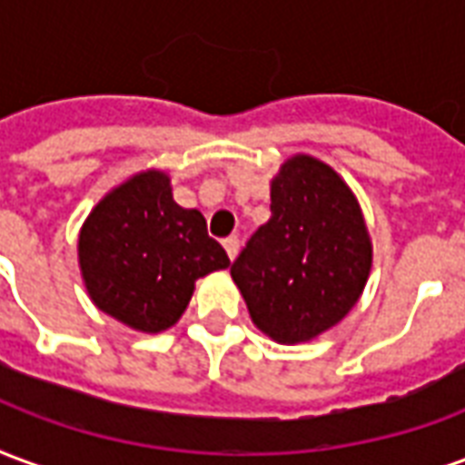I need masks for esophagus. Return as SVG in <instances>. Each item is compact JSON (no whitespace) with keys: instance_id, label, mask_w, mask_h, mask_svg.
I'll list each match as a JSON object with an SVG mask.
<instances>
[{"instance_id":"34e87169","label":"esophagus","mask_w":465,"mask_h":465,"mask_svg":"<svg viewBox=\"0 0 465 465\" xmlns=\"http://www.w3.org/2000/svg\"><path fill=\"white\" fill-rule=\"evenodd\" d=\"M223 249L229 253V259H236V253H239V239L236 236H229V239H223Z\"/></svg>"}]
</instances>
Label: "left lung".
<instances>
[{
  "mask_svg": "<svg viewBox=\"0 0 465 465\" xmlns=\"http://www.w3.org/2000/svg\"><path fill=\"white\" fill-rule=\"evenodd\" d=\"M369 272L356 196L319 159H289L272 182V219L232 263L253 323L279 343L309 341L353 309Z\"/></svg>",
  "mask_w": 465,
  "mask_h": 465,
  "instance_id": "left-lung-1",
  "label": "left lung"
}]
</instances>
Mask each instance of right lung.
<instances>
[{
  "label": "right lung",
  "instance_id": "obj_1",
  "mask_svg": "<svg viewBox=\"0 0 465 465\" xmlns=\"http://www.w3.org/2000/svg\"><path fill=\"white\" fill-rule=\"evenodd\" d=\"M79 266L92 302L136 331L179 322L193 282L229 266L196 209L173 202L169 176L143 172L106 193L79 233Z\"/></svg>",
  "mask_w": 465,
  "mask_h": 465
}]
</instances>
